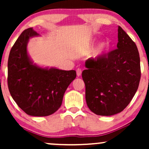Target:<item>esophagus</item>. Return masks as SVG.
Wrapping results in <instances>:
<instances>
[{"mask_svg": "<svg viewBox=\"0 0 149 149\" xmlns=\"http://www.w3.org/2000/svg\"><path fill=\"white\" fill-rule=\"evenodd\" d=\"M81 72H82V70H81V68H77V76H78V77L81 76Z\"/></svg>", "mask_w": 149, "mask_h": 149, "instance_id": "obj_1", "label": "esophagus"}]
</instances>
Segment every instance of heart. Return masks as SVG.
<instances>
[{
	"mask_svg": "<svg viewBox=\"0 0 149 149\" xmlns=\"http://www.w3.org/2000/svg\"><path fill=\"white\" fill-rule=\"evenodd\" d=\"M110 48V42L109 41H104L101 42L97 47L95 51V56L96 58H101L109 51Z\"/></svg>",
	"mask_w": 149,
	"mask_h": 149,
	"instance_id": "1",
	"label": "heart"
}]
</instances>
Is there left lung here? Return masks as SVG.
Wrapping results in <instances>:
<instances>
[{
  "instance_id": "8db88e82",
  "label": "left lung",
  "mask_w": 149,
  "mask_h": 149,
  "mask_svg": "<svg viewBox=\"0 0 149 149\" xmlns=\"http://www.w3.org/2000/svg\"><path fill=\"white\" fill-rule=\"evenodd\" d=\"M117 47L101 58L87 60V69L82 72L87 107L97 115L111 116L123 111L139 85L138 48L120 26Z\"/></svg>"
}]
</instances>
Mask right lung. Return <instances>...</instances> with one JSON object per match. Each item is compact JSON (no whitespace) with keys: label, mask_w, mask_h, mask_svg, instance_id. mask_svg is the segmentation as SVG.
<instances>
[{"label":"right lung","mask_w":149,"mask_h":149,"mask_svg":"<svg viewBox=\"0 0 149 149\" xmlns=\"http://www.w3.org/2000/svg\"><path fill=\"white\" fill-rule=\"evenodd\" d=\"M38 36L32 28L23 31L12 47L8 60L7 83L13 99L30 116L45 117L58 111L75 70L43 68L34 64L27 52L30 38Z\"/></svg>","instance_id":"right-lung-1"}]
</instances>
